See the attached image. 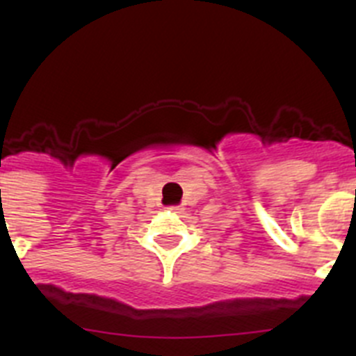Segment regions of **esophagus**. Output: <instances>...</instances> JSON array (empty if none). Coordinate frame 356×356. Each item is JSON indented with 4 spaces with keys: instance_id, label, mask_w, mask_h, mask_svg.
<instances>
[{
    "instance_id": "1",
    "label": "esophagus",
    "mask_w": 356,
    "mask_h": 356,
    "mask_svg": "<svg viewBox=\"0 0 356 356\" xmlns=\"http://www.w3.org/2000/svg\"><path fill=\"white\" fill-rule=\"evenodd\" d=\"M169 212H172V213H180L181 212V209L180 207H169Z\"/></svg>"
}]
</instances>
